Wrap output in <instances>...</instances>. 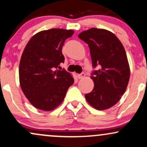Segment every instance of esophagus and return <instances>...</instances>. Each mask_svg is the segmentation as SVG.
I'll return each mask as SVG.
<instances>
[{
    "label": "esophagus",
    "mask_w": 147,
    "mask_h": 147,
    "mask_svg": "<svg viewBox=\"0 0 147 147\" xmlns=\"http://www.w3.org/2000/svg\"><path fill=\"white\" fill-rule=\"evenodd\" d=\"M85 76H86L85 73L78 74V75H77V78L79 79H83V78H84V77H85Z\"/></svg>",
    "instance_id": "esophagus-1"
}]
</instances>
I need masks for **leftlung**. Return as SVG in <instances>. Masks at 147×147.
<instances>
[{"label":"left lung","mask_w":147,"mask_h":147,"mask_svg":"<svg viewBox=\"0 0 147 147\" xmlns=\"http://www.w3.org/2000/svg\"><path fill=\"white\" fill-rule=\"evenodd\" d=\"M90 48L92 66L99 69L90 78L94 88L86 99L94 109L106 110L120 100L127 88L130 67L122 43L113 33L92 28L78 35Z\"/></svg>","instance_id":"left-lung-1"}]
</instances>
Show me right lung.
I'll list each match as a JSON object with an SVG mask.
<instances>
[{"label": "right lung", "instance_id": "right-lung-1", "mask_svg": "<svg viewBox=\"0 0 147 147\" xmlns=\"http://www.w3.org/2000/svg\"><path fill=\"white\" fill-rule=\"evenodd\" d=\"M74 34L72 30H43L30 39L19 64L22 91L32 105L50 111L63 102L68 88L74 83L70 72L56 69L64 62L62 47Z\"/></svg>", "mask_w": 147, "mask_h": 147}]
</instances>
